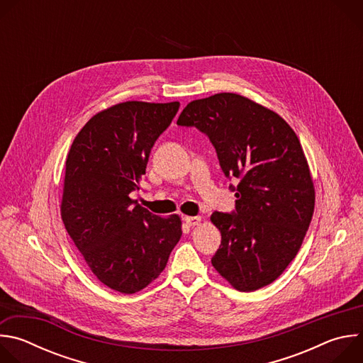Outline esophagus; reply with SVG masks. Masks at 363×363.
<instances>
[{
	"label": "esophagus",
	"instance_id": "34e87169",
	"mask_svg": "<svg viewBox=\"0 0 363 363\" xmlns=\"http://www.w3.org/2000/svg\"><path fill=\"white\" fill-rule=\"evenodd\" d=\"M184 221L189 225V227H194V225H198L201 223V217H184Z\"/></svg>",
	"mask_w": 363,
	"mask_h": 363
}]
</instances>
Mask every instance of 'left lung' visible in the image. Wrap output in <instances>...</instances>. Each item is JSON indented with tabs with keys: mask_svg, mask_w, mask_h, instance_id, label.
<instances>
[{
	"mask_svg": "<svg viewBox=\"0 0 363 363\" xmlns=\"http://www.w3.org/2000/svg\"><path fill=\"white\" fill-rule=\"evenodd\" d=\"M179 126L210 138L227 178L240 182L235 211H216L221 233L214 269L237 290L273 283L301 247L315 211V186L300 140L276 112L235 94L192 100Z\"/></svg>",
	"mask_w": 363,
	"mask_h": 363,
	"instance_id": "obj_1",
	"label": "left lung"
}]
</instances>
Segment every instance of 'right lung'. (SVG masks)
<instances>
[{
	"label": "right lung",
	"instance_id": "right-lung-1",
	"mask_svg": "<svg viewBox=\"0 0 363 363\" xmlns=\"http://www.w3.org/2000/svg\"><path fill=\"white\" fill-rule=\"evenodd\" d=\"M178 109L179 101L118 103L83 126L67 155L65 227L99 281L125 294L164 272L182 235L178 216L161 218L130 198Z\"/></svg>",
	"mask_w": 363,
	"mask_h": 363
}]
</instances>
